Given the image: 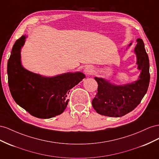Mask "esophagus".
<instances>
[{
	"label": "esophagus",
	"instance_id": "1",
	"mask_svg": "<svg viewBox=\"0 0 159 159\" xmlns=\"http://www.w3.org/2000/svg\"><path fill=\"white\" fill-rule=\"evenodd\" d=\"M93 71V69L91 66H87L84 69V72L87 75H90Z\"/></svg>",
	"mask_w": 159,
	"mask_h": 159
}]
</instances>
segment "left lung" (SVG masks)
Listing matches in <instances>:
<instances>
[{
  "label": "left lung",
  "instance_id": "1",
  "mask_svg": "<svg viewBox=\"0 0 159 159\" xmlns=\"http://www.w3.org/2000/svg\"><path fill=\"white\" fill-rule=\"evenodd\" d=\"M137 42L134 52L137 54L138 69L141 70L138 80L117 86L102 78L94 77L98 89L92 105L98 114L112 117L124 116L134 110L147 93L150 82L148 57L143 40L138 39Z\"/></svg>",
  "mask_w": 159,
  "mask_h": 159
}]
</instances>
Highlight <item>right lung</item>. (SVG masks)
I'll list each match as a JSON object with an SVG mask.
<instances>
[{"mask_svg": "<svg viewBox=\"0 0 159 159\" xmlns=\"http://www.w3.org/2000/svg\"><path fill=\"white\" fill-rule=\"evenodd\" d=\"M26 37L17 40L8 61V83L15 101L31 115L50 119L64 112L69 102L70 89L84 78L82 72H67L44 77L24 69L20 62V48Z\"/></svg>", "mask_w": 159, "mask_h": 159, "instance_id": "add662e5", "label": "right lung"}]
</instances>
